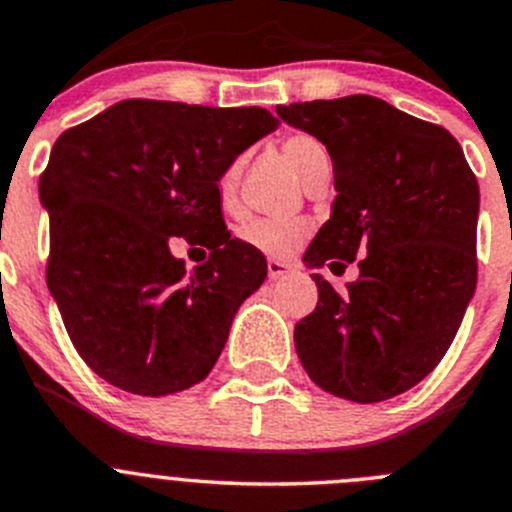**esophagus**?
I'll list each match as a JSON object with an SVG mask.
<instances>
[{
  "instance_id": "34e87169",
  "label": "esophagus",
  "mask_w": 512,
  "mask_h": 512,
  "mask_svg": "<svg viewBox=\"0 0 512 512\" xmlns=\"http://www.w3.org/2000/svg\"><path fill=\"white\" fill-rule=\"evenodd\" d=\"M288 272H290V265H288V262L275 260V257H270V260H267V275H270V280H280V278H285V275H288Z\"/></svg>"
}]
</instances>
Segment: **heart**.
Here are the masks:
<instances>
[{
  "instance_id": "heart-1",
  "label": "heart",
  "mask_w": 512,
  "mask_h": 512,
  "mask_svg": "<svg viewBox=\"0 0 512 512\" xmlns=\"http://www.w3.org/2000/svg\"><path fill=\"white\" fill-rule=\"evenodd\" d=\"M280 154L303 184H308L318 171L331 169V154L326 143L310 133H293L285 138L280 143ZM242 171H245V159H234L217 176V199L227 212H232L240 202ZM308 234L310 224L298 217H247L237 227V240L245 242L250 250L270 257L293 255L308 240Z\"/></svg>"
}]
</instances>
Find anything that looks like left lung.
<instances>
[{
  "label": "left lung",
  "instance_id": "1",
  "mask_svg": "<svg viewBox=\"0 0 512 512\" xmlns=\"http://www.w3.org/2000/svg\"><path fill=\"white\" fill-rule=\"evenodd\" d=\"M278 116L333 161L338 197L303 260H358L343 293L313 275L318 305L295 326L300 364L358 404L404 394L442 361L475 293V174L447 128L374 95L278 105Z\"/></svg>",
  "mask_w": 512,
  "mask_h": 512
}]
</instances>
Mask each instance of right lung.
<instances>
[{"label": "right lung", "instance_id": "1", "mask_svg": "<svg viewBox=\"0 0 512 512\" xmlns=\"http://www.w3.org/2000/svg\"><path fill=\"white\" fill-rule=\"evenodd\" d=\"M275 123L257 105L131 98L57 138L40 176L47 288L100 379L166 396L217 364L234 313L267 275L265 255L224 224L217 176ZM174 236L210 260L186 273Z\"/></svg>", "mask_w": 512, "mask_h": 512}]
</instances>
